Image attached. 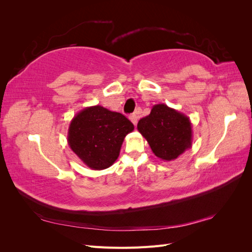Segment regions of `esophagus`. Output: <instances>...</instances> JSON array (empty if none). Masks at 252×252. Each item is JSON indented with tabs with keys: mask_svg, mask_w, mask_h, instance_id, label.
<instances>
[{
	"mask_svg": "<svg viewBox=\"0 0 252 252\" xmlns=\"http://www.w3.org/2000/svg\"><path fill=\"white\" fill-rule=\"evenodd\" d=\"M129 119H130V121L132 122L133 125L138 124V120H139L138 113H132V114H130V116H129Z\"/></svg>",
	"mask_w": 252,
	"mask_h": 252,
	"instance_id": "esophagus-1",
	"label": "esophagus"
}]
</instances>
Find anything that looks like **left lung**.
I'll return each mask as SVG.
<instances>
[{"mask_svg": "<svg viewBox=\"0 0 252 252\" xmlns=\"http://www.w3.org/2000/svg\"><path fill=\"white\" fill-rule=\"evenodd\" d=\"M138 130L163 161L175 159L192 144L189 118L165 104L155 105L148 116L139 121Z\"/></svg>", "mask_w": 252, "mask_h": 252, "instance_id": "1", "label": "left lung"}]
</instances>
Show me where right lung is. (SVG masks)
Returning a JSON list of instances; mask_svg holds the SVG:
<instances>
[{"label": "right lung", "instance_id": "right-lung-1", "mask_svg": "<svg viewBox=\"0 0 252 252\" xmlns=\"http://www.w3.org/2000/svg\"><path fill=\"white\" fill-rule=\"evenodd\" d=\"M133 129V124L122 113L100 105L90 106L71 120L67 141L84 164L102 170L117 161L125 136Z\"/></svg>", "mask_w": 252, "mask_h": 252}]
</instances>
